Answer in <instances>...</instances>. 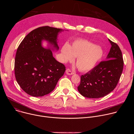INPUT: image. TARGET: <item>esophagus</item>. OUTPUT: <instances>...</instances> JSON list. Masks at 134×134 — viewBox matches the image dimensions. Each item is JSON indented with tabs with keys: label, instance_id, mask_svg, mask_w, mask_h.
Listing matches in <instances>:
<instances>
[{
	"label": "esophagus",
	"instance_id": "obj_1",
	"mask_svg": "<svg viewBox=\"0 0 134 134\" xmlns=\"http://www.w3.org/2000/svg\"><path fill=\"white\" fill-rule=\"evenodd\" d=\"M66 74H67V75H72V74H74V72L73 71H72L70 69H66Z\"/></svg>",
	"mask_w": 134,
	"mask_h": 134
}]
</instances>
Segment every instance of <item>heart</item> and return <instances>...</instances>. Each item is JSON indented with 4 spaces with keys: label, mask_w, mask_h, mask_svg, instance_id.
Masks as SVG:
<instances>
[{
    "label": "heart",
    "mask_w": 134,
    "mask_h": 134,
    "mask_svg": "<svg viewBox=\"0 0 134 134\" xmlns=\"http://www.w3.org/2000/svg\"><path fill=\"white\" fill-rule=\"evenodd\" d=\"M103 50L95 43L84 39L74 41L71 46L65 44L62 49V60L71 62L77 57L76 63L79 70L87 71L94 68L103 56Z\"/></svg>",
    "instance_id": "1"
}]
</instances>
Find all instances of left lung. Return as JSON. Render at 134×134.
<instances>
[{
  "label": "left lung",
  "mask_w": 134,
  "mask_h": 134,
  "mask_svg": "<svg viewBox=\"0 0 134 134\" xmlns=\"http://www.w3.org/2000/svg\"><path fill=\"white\" fill-rule=\"evenodd\" d=\"M109 41L111 47L106 60L81 76L78 91L84 97H103L115 88L120 80L124 67L122 52L117 43Z\"/></svg>",
  "instance_id": "1"
}]
</instances>
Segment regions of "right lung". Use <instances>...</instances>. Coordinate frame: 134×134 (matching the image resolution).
Returning <instances> with one entry per match:
<instances>
[{
  "label": "right lung",
  "mask_w": 134,
  "mask_h": 134,
  "mask_svg": "<svg viewBox=\"0 0 134 134\" xmlns=\"http://www.w3.org/2000/svg\"><path fill=\"white\" fill-rule=\"evenodd\" d=\"M60 29L44 26L30 32L19 45L15 59L14 71L17 82L31 96L43 97L55 88L66 67L57 62L50 49L41 46L43 40L58 49L57 37Z\"/></svg>",
  "instance_id": "add662e5"
}]
</instances>
